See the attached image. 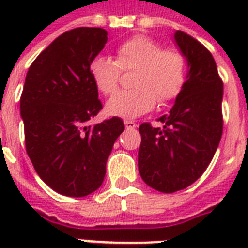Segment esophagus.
<instances>
[{"label":"esophagus","instance_id":"1","mask_svg":"<svg viewBox=\"0 0 248 248\" xmlns=\"http://www.w3.org/2000/svg\"><path fill=\"white\" fill-rule=\"evenodd\" d=\"M124 127H126V130H134V128L136 127V124L134 122V121H124Z\"/></svg>","mask_w":248,"mask_h":248}]
</instances>
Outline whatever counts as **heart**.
Segmentation results:
<instances>
[{"mask_svg": "<svg viewBox=\"0 0 248 248\" xmlns=\"http://www.w3.org/2000/svg\"><path fill=\"white\" fill-rule=\"evenodd\" d=\"M135 69L131 85L113 95L105 105L109 116H141L161 104L175 100L186 81V59L175 47L163 48L159 41L144 34L132 36L116 48V60L97 55L90 63V75L103 95H112L118 87L121 71Z\"/></svg>", "mask_w": 248, "mask_h": 248, "instance_id": "b5f03b06", "label": "heart"}]
</instances>
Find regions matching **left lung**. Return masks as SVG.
<instances>
[{
  "instance_id": "obj_1",
  "label": "left lung",
  "mask_w": 248,
  "mask_h": 248,
  "mask_svg": "<svg viewBox=\"0 0 248 248\" xmlns=\"http://www.w3.org/2000/svg\"><path fill=\"white\" fill-rule=\"evenodd\" d=\"M175 41L188 62L184 89L169 114L158 118L163 128L148 122L139 127L140 176L162 193L185 189L200 179L223 135V81L214 56L181 31L175 33Z\"/></svg>"
}]
</instances>
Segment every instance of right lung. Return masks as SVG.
I'll return each mask as SVG.
<instances>
[{"instance_id":"1","label":"right lung","mask_w":248,"mask_h":248,"mask_svg":"<svg viewBox=\"0 0 248 248\" xmlns=\"http://www.w3.org/2000/svg\"><path fill=\"white\" fill-rule=\"evenodd\" d=\"M107 36L90 27L60 34L25 77L20 114L27 155L38 176L63 196L85 197L100 188L113 144L124 130L118 117L86 126L103 108L90 63Z\"/></svg>"}]
</instances>
